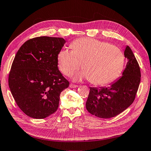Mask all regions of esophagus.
<instances>
[{
	"mask_svg": "<svg viewBox=\"0 0 151 151\" xmlns=\"http://www.w3.org/2000/svg\"><path fill=\"white\" fill-rule=\"evenodd\" d=\"M69 86H70V88H76V87H78V86L76 85H74V84H70Z\"/></svg>",
	"mask_w": 151,
	"mask_h": 151,
	"instance_id": "1",
	"label": "esophagus"
}]
</instances>
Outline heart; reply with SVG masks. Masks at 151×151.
<instances>
[{
    "instance_id": "b5f03b06",
    "label": "heart",
    "mask_w": 151,
    "mask_h": 151,
    "mask_svg": "<svg viewBox=\"0 0 151 151\" xmlns=\"http://www.w3.org/2000/svg\"><path fill=\"white\" fill-rule=\"evenodd\" d=\"M72 50L62 49L57 55L60 72L70 76L81 67L75 80L90 79L93 85L104 86L116 81L122 73L125 58L116 46L92 38H81L71 44Z\"/></svg>"
}]
</instances>
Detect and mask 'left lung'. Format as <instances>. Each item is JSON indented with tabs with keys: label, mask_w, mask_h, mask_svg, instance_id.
Instances as JSON below:
<instances>
[{
	"label": "left lung",
	"mask_w": 151,
	"mask_h": 151,
	"mask_svg": "<svg viewBox=\"0 0 151 151\" xmlns=\"http://www.w3.org/2000/svg\"><path fill=\"white\" fill-rule=\"evenodd\" d=\"M127 58L122 76L108 87H90L86 108L93 115L109 119L118 115L134 101L140 82V70L129 46L124 52Z\"/></svg>",
	"instance_id": "8db88e82"
}]
</instances>
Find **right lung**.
I'll return each instance as SVG.
<instances>
[{
  "label": "right lung",
  "instance_id": "add662e5",
  "mask_svg": "<svg viewBox=\"0 0 151 151\" xmlns=\"http://www.w3.org/2000/svg\"><path fill=\"white\" fill-rule=\"evenodd\" d=\"M65 42L63 38H33L15 55L9 86L17 105L27 116L45 119L58 109L61 92L69 86L57 65V55Z\"/></svg>",
  "mask_w": 151,
  "mask_h": 151
}]
</instances>
